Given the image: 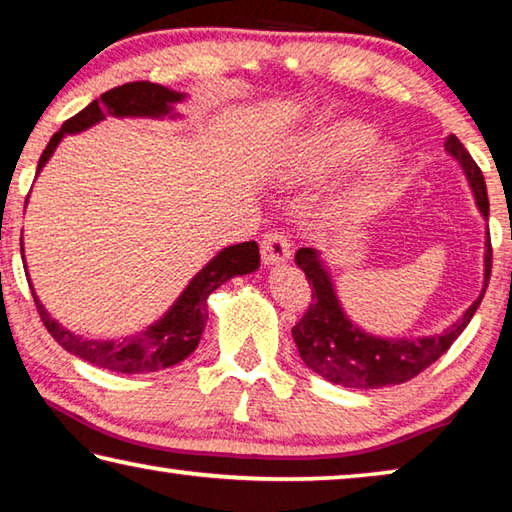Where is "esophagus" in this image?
Listing matches in <instances>:
<instances>
[{
  "label": "esophagus",
  "mask_w": 512,
  "mask_h": 512,
  "mask_svg": "<svg viewBox=\"0 0 512 512\" xmlns=\"http://www.w3.org/2000/svg\"><path fill=\"white\" fill-rule=\"evenodd\" d=\"M259 250H262V262L266 266L282 264L291 257V241L284 237V232L271 230L268 235H264L262 244H259Z\"/></svg>",
  "instance_id": "esophagus-1"
}]
</instances>
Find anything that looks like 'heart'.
<instances>
[{"instance_id": "obj_1", "label": "heart", "mask_w": 512, "mask_h": 512, "mask_svg": "<svg viewBox=\"0 0 512 512\" xmlns=\"http://www.w3.org/2000/svg\"><path fill=\"white\" fill-rule=\"evenodd\" d=\"M375 140V128L363 124V121H343V124L329 126L300 146L289 164L287 176L296 180H316L325 176L327 171L359 160L363 153L372 149ZM395 167L397 153L393 149H379L368 162L366 183H377L388 173H393Z\"/></svg>"}]
</instances>
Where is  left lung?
<instances>
[{"mask_svg": "<svg viewBox=\"0 0 512 512\" xmlns=\"http://www.w3.org/2000/svg\"><path fill=\"white\" fill-rule=\"evenodd\" d=\"M445 149L461 162L476 196V205L488 219L490 203L481 169L476 167L472 155L467 153L456 135L447 137ZM296 264L305 271L311 287L309 309L291 329L302 361L332 384L345 388H381L413 379L452 348V343L461 336L483 300L492 271V244L488 232V239H485V287L481 296L458 318V323L447 327L443 334L420 336V339H379V336L366 334L343 314L327 268L320 262L316 250L300 248L296 253Z\"/></svg>", "mask_w": 512, "mask_h": 512, "instance_id": "8db88e82", "label": "left lung"}]
</instances>
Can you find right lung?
<instances>
[{
  "label": "right lung",
  "mask_w": 512,
  "mask_h": 512,
  "mask_svg": "<svg viewBox=\"0 0 512 512\" xmlns=\"http://www.w3.org/2000/svg\"><path fill=\"white\" fill-rule=\"evenodd\" d=\"M185 94L162 88L158 83L135 81L117 85L108 92L101 94V99H94L90 106H85L79 115L69 117L63 128L51 137L47 149L42 151L38 160V171L45 167V162L56 151L58 142L67 133H81L85 128L106 119L108 115L115 117H164L171 115L173 103L183 101ZM24 253V248H22ZM24 259V255H22ZM259 268V246L255 241H244V244L223 248L210 264L198 271L192 282L187 284L173 307L164 314L158 323L146 327L144 332L128 336L121 341H88L83 336H76L51 318L40 300H36L40 320L45 323L47 332L54 336L60 348L76 354L83 361H90L99 368H108L115 372H158L162 368L176 366L189 354L196 350L201 341L203 329L207 323V298L214 289H219L223 282H228L235 275L253 273Z\"/></svg>",
  "instance_id": "obj_1"
}]
</instances>
